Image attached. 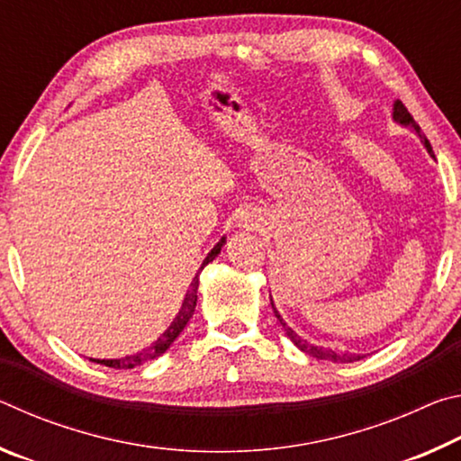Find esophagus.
Wrapping results in <instances>:
<instances>
[{
	"instance_id": "34e87169",
	"label": "esophagus",
	"mask_w": 461,
	"mask_h": 461,
	"mask_svg": "<svg viewBox=\"0 0 461 461\" xmlns=\"http://www.w3.org/2000/svg\"><path fill=\"white\" fill-rule=\"evenodd\" d=\"M241 221H246V223H248V221H249V217H244V220H241Z\"/></svg>"
}]
</instances>
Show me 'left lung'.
Masks as SVG:
<instances>
[{"label":"left lung","mask_w":461,"mask_h":461,"mask_svg":"<svg viewBox=\"0 0 461 461\" xmlns=\"http://www.w3.org/2000/svg\"><path fill=\"white\" fill-rule=\"evenodd\" d=\"M393 120H394L396 123H401V126H411L412 130H415L417 134H419V138H420V142H423V146L427 148V152L433 156V148H431V144H429V140H427L423 134H420L419 123H417L415 120H412V115L409 113V109L404 107L402 101H399V99H396L394 105H393ZM270 305H272V309H275V315H276V319L280 321V325L285 327L286 335H288V338H291V341L294 343V346L301 349V352L313 356V357H317V360H331V362H338V364L357 362V360H360V357H362V356H357V354L335 352V349H327V348H321V346H313V343H309L307 339L299 338V335H296V333L291 330V327H288V325L285 323V319L280 317V313L276 311V307H275V303H272V299H270Z\"/></svg>","instance_id":"8db88e82"}]
</instances>
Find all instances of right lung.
I'll return each mask as SVG.
<instances>
[{
	"label": "right lung",
	"mask_w": 461,
	"mask_h": 461,
	"mask_svg": "<svg viewBox=\"0 0 461 461\" xmlns=\"http://www.w3.org/2000/svg\"><path fill=\"white\" fill-rule=\"evenodd\" d=\"M223 244H225V238H221L220 241H217L212 252L207 254V258L203 260L199 270L205 268L209 262H213L215 256L221 252ZM197 288H199V272H197V275H194L193 283H191V286H189V291H186V294H185L183 307H181V311H178V315L173 319V323H170L168 330H167L165 333H162L158 339H156L154 343H150V346H148L146 349H142V352L131 354V356H126V357H118V360H95V357H91V362L109 366V368L130 370V368H136V366H142L144 362L156 360V357L165 354L167 349H168L170 346H173V341L178 338V335H181V331L185 330L186 323H189V319H191L193 313H194V307H197Z\"/></svg>",
	"instance_id": "add662e5"
}]
</instances>
